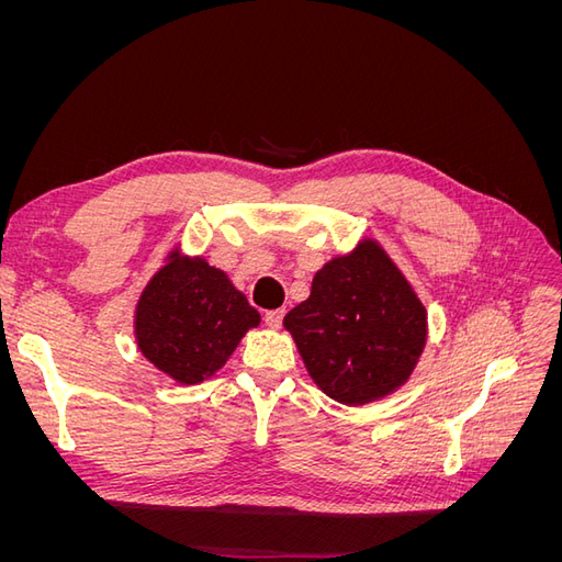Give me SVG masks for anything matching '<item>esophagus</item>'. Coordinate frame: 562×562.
Returning <instances> with one entry per match:
<instances>
[{
	"instance_id": "34e87169",
	"label": "esophagus",
	"mask_w": 562,
	"mask_h": 562,
	"mask_svg": "<svg viewBox=\"0 0 562 562\" xmlns=\"http://www.w3.org/2000/svg\"><path fill=\"white\" fill-rule=\"evenodd\" d=\"M283 310H269V312H265V323L269 328H279L281 326V321H283Z\"/></svg>"
}]
</instances>
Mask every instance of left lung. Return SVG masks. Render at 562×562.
<instances>
[{
	"label": "left lung",
	"instance_id": "8db88e82",
	"mask_svg": "<svg viewBox=\"0 0 562 562\" xmlns=\"http://www.w3.org/2000/svg\"><path fill=\"white\" fill-rule=\"evenodd\" d=\"M312 380L345 405L389 396L427 345V310L378 241L316 271L310 297L283 318Z\"/></svg>",
	"mask_w": 562,
	"mask_h": 562
}]
</instances>
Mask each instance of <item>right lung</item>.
<instances>
[{"mask_svg":"<svg viewBox=\"0 0 562 562\" xmlns=\"http://www.w3.org/2000/svg\"><path fill=\"white\" fill-rule=\"evenodd\" d=\"M260 323L225 271L171 252L135 307V339L149 363L180 384H199L227 363Z\"/></svg>","mask_w":562,"mask_h":562,"instance_id":"add662e5","label":"right lung"}]
</instances>
